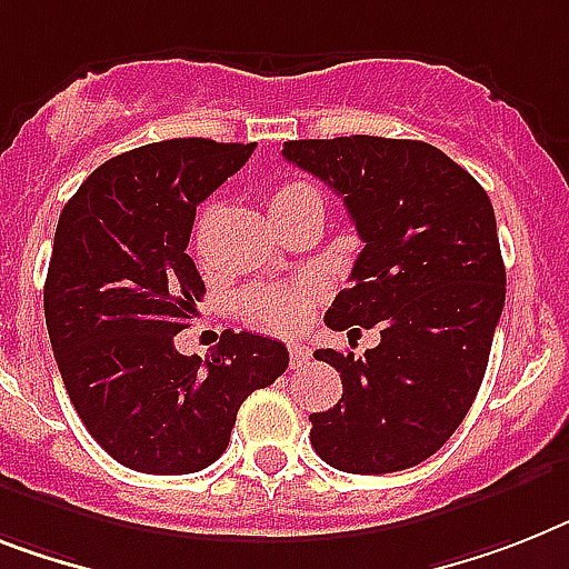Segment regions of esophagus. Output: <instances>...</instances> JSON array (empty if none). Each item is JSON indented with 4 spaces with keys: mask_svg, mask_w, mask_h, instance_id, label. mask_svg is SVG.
Here are the masks:
<instances>
[{
    "mask_svg": "<svg viewBox=\"0 0 569 569\" xmlns=\"http://www.w3.org/2000/svg\"><path fill=\"white\" fill-rule=\"evenodd\" d=\"M308 360H311V349L302 346V342H290V366L299 369V366H305Z\"/></svg>",
    "mask_w": 569,
    "mask_h": 569,
    "instance_id": "1",
    "label": "esophagus"
}]
</instances>
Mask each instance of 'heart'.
Here are the masks:
<instances>
[{
    "label": "heart",
    "mask_w": 569,
    "mask_h": 569,
    "mask_svg": "<svg viewBox=\"0 0 569 569\" xmlns=\"http://www.w3.org/2000/svg\"><path fill=\"white\" fill-rule=\"evenodd\" d=\"M308 197H319L311 186L281 182L270 191V214H279V211L302 203ZM319 293H322L319 281H302V284H288V288H264L243 299V311L258 326L273 328V331H296L308 322Z\"/></svg>",
    "instance_id": "heart-1"
}]
</instances>
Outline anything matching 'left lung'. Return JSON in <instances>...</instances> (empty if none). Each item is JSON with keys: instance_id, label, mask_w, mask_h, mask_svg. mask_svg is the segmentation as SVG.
Segmentation results:
<instances>
[{"instance_id": "obj_1", "label": "left lung", "mask_w": 569, "mask_h": 569, "mask_svg": "<svg viewBox=\"0 0 569 569\" xmlns=\"http://www.w3.org/2000/svg\"><path fill=\"white\" fill-rule=\"evenodd\" d=\"M281 157L328 182L363 252L326 326L380 328L363 358L335 349L342 398L311 412L331 468L392 473L433 457L471 410L506 302L491 200L442 150L412 139L340 136L284 142Z\"/></svg>"}]
</instances>
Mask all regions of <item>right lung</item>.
<instances>
[{
	"label": "right lung",
	"mask_w": 569,
	"mask_h": 569,
	"mask_svg": "<svg viewBox=\"0 0 569 569\" xmlns=\"http://www.w3.org/2000/svg\"><path fill=\"white\" fill-rule=\"evenodd\" d=\"M252 150L211 139L127 150L60 211L42 293L51 351L92 439L133 471L211 465L247 396L288 369V349L250 331H223L206 358L173 346L206 293L186 252L197 206Z\"/></svg>",
	"instance_id": "1"
}]
</instances>
